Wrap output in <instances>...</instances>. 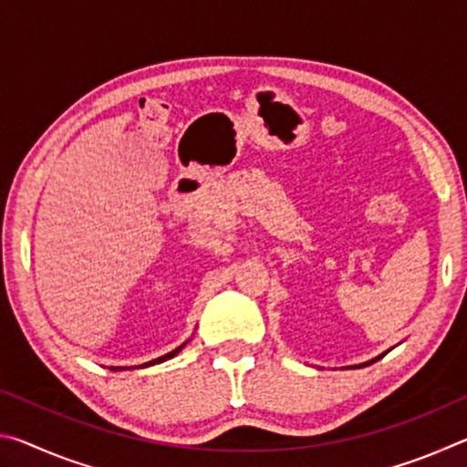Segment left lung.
Returning a JSON list of instances; mask_svg holds the SVG:
<instances>
[{"label": "left lung", "instance_id": "8db88e82", "mask_svg": "<svg viewBox=\"0 0 467 467\" xmlns=\"http://www.w3.org/2000/svg\"><path fill=\"white\" fill-rule=\"evenodd\" d=\"M389 352V350H387ZM387 352H383V354H387ZM383 354H379L377 358H373V360H368V362H362V365H354V367H346V368H360V367H368V365H373V362H377L379 358H383Z\"/></svg>", "mask_w": 467, "mask_h": 467}]
</instances>
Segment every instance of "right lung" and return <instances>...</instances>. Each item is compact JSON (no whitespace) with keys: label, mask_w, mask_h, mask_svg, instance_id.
I'll return each instance as SVG.
<instances>
[{"label":"right lung","mask_w":467,"mask_h":467,"mask_svg":"<svg viewBox=\"0 0 467 467\" xmlns=\"http://www.w3.org/2000/svg\"><path fill=\"white\" fill-rule=\"evenodd\" d=\"M187 344V342H185ZM185 344H181L179 348H175V350L172 352H169V354H164V357H158V358H154V360H150V362H144V365H140V368H146V367H152V365H161V362H164V360H169V358H172V357H177V354L183 350L185 348ZM110 370H125L123 367H109Z\"/></svg>","instance_id":"obj_1"}]
</instances>
